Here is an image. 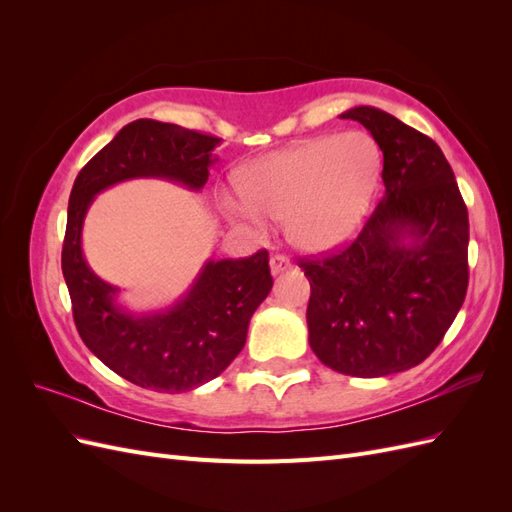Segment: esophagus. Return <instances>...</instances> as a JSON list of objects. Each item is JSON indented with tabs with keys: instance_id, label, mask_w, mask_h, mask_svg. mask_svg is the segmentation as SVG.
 Segmentation results:
<instances>
[{
	"instance_id": "esophagus-1",
	"label": "esophagus",
	"mask_w": 512,
	"mask_h": 512,
	"mask_svg": "<svg viewBox=\"0 0 512 512\" xmlns=\"http://www.w3.org/2000/svg\"><path fill=\"white\" fill-rule=\"evenodd\" d=\"M269 267H271V273L277 275V273H282V271L290 269L292 265H290V258H286L284 254H275V256H271V260H269Z\"/></svg>"
}]
</instances>
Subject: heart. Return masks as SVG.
I'll return each mask as SVG.
<instances>
[{"mask_svg":"<svg viewBox=\"0 0 512 512\" xmlns=\"http://www.w3.org/2000/svg\"><path fill=\"white\" fill-rule=\"evenodd\" d=\"M380 173V147L365 132L309 138L243 168L237 179L243 200L224 205L254 224L286 220L294 245L324 252L363 224Z\"/></svg>","mask_w":512,"mask_h":512,"instance_id":"obj_1","label":"heart"}]
</instances>
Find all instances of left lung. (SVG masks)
<instances>
[{
	"label": "left lung",
	"instance_id": "left-lung-1",
	"mask_svg": "<svg viewBox=\"0 0 512 512\" xmlns=\"http://www.w3.org/2000/svg\"><path fill=\"white\" fill-rule=\"evenodd\" d=\"M363 123L382 151L384 194L342 252L301 260L312 286L309 346L356 378L406 371L436 350L468 290V209L451 164L429 136L374 106Z\"/></svg>",
	"mask_w": 512,
	"mask_h": 512
}]
</instances>
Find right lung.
<instances>
[{"label": "right lung", "mask_w": 512, "mask_h": 512, "mask_svg": "<svg viewBox=\"0 0 512 512\" xmlns=\"http://www.w3.org/2000/svg\"><path fill=\"white\" fill-rule=\"evenodd\" d=\"M220 138L175 123L136 119L123 126L76 177L61 271L74 324L85 346L115 374L143 389L183 393L218 378L243 350L250 318L271 292L269 252L207 260L190 290L160 312L134 314L119 305V288L104 282L83 254V222L94 198L130 179H166L203 190Z\"/></svg>", "instance_id": "1"}]
</instances>
